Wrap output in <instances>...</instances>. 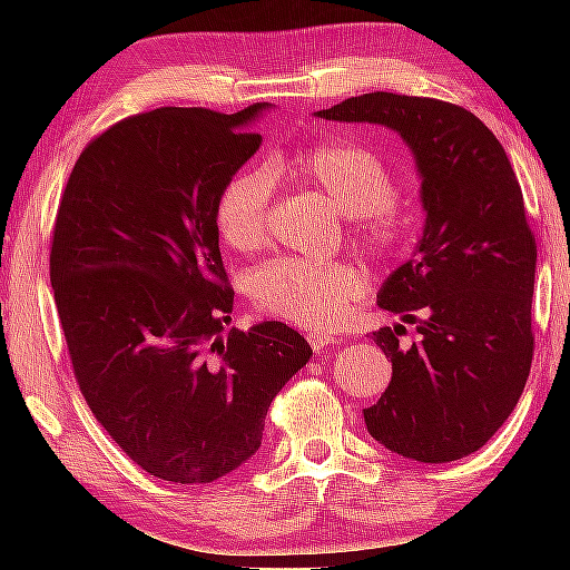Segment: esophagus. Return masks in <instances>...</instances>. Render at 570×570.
I'll list each match as a JSON object with an SVG mask.
<instances>
[{
  "label": "esophagus",
  "instance_id": "34e87169",
  "mask_svg": "<svg viewBox=\"0 0 570 570\" xmlns=\"http://www.w3.org/2000/svg\"><path fill=\"white\" fill-rule=\"evenodd\" d=\"M337 340L340 337L332 330H314V332H308V342H311V347L316 350V353H322V350L334 345V342H337Z\"/></svg>",
  "mask_w": 570,
  "mask_h": 570
}]
</instances>
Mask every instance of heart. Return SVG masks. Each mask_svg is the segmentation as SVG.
<instances>
[{
    "mask_svg": "<svg viewBox=\"0 0 570 570\" xmlns=\"http://www.w3.org/2000/svg\"><path fill=\"white\" fill-rule=\"evenodd\" d=\"M303 181L324 191L342 213L353 215L357 236L379 256H396L407 244V225L392 209L394 181L368 147L355 142H322L295 155L291 163ZM272 174L283 168L248 170L233 178L217 205V228L238 252L262 246L269 230ZM363 293V275L347 262L277 259L252 277V298L264 314L324 330Z\"/></svg>",
    "mask_w": 570,
    "mask_h": 570,
    "instance_id": "b5f03b06",
    "label": "heart"
}]
</instances>
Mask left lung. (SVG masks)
<instances>
[{"label": "left lung", "instance_id": "8db88e82", "mask_svg": "<svg viewBox=\"0 0 570 570\" xmlns=\"http://www.w3.org/2000/svg\"><path fill=\"white\" fill-rule=\"evenodd\" d=\"M314 116L376 124L415 160L425 223L415 252L379 291L402 324L373 342L392 357V381L365 428L381 446L425 464L470 456L517 407L532 365L537 246L509 155L464 108L433 98L365 92Z\"/></svg>", "mask_w": 570, "mask_h": 570}]
</instances>
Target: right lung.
<instances>
[{"label": "right lung", "mask_w": 570, "mask_h": 570, "mask_svg": "<svg viewBox=\"0 0 570 570\" xmlns=\"http://www.w3.org/2000/svg\"><path fill=\"white\" fill-rule=\"evenodd\" d=\"M272 104L155 108L85 147L61 197L51 287L92 415L145 472L205 485L262 446L314 350L283 322L230 330L217 205Z\"/></svg>", "instance_id": "right-lung-1"}]
</instances>
